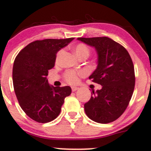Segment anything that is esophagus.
<instances>
[{
  "label": "esophagus",
  "instance_id": "1",
  "mask_svg": "<svg viewBox=\"0 0 151 151\" xmlns=\"http://www.w3.org/2000/svg\"><path fill=\"white\" fill-rule=\"evenodd\" d=\"M79 88L77 87V86H72V91L73 92H76V90H78Z\"/></svg>",
  "mask_w": 151,
  "mask_h": 151
}]
</instances>
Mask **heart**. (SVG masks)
Wrapping results in <instances>:
<instances>
[{"label": "heart", "instance_id": "obj_1", "mask_svg": "<svg viewBox=\"0 0 151 151\" xmlns=\"http://www.w3.org/2000/svg\"><path fill=\"white\" fill-rule=\"evenodd\" d=\"M75 54L79 59H86L90 55V49L86 45L83 43H78L73 48ZM64 53V50H60L57 53L56 56V61H59L61 56ZM86 75V72L83 70L76 72L74 70H68L65 73V79L68 83L74 84L78 81L79 76Z\"/></svg>", "mask_w": 151, "mask_h": 151}]
</instances>
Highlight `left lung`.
<instances>
[{
    "label": "left lung",
    "mask_w": 151,
    "mask_h": 151,
    "mask_svg": "<svg viewBox=\"0 0 151 151\" xmlns=\"http://www.w3.org/2000/svg\"><path fill=\"white\" fill-rule=\"evenodd\" d=\"M78 40L95 48L98 67L89 77L102 89L92 91L84 104L89 118L99 123H109L120 117L126 109L134 92L135 74L132 59L127 50L106 37Z\"/></svg>",
    "instance_id": "left-lung-1"
}]
</instances>
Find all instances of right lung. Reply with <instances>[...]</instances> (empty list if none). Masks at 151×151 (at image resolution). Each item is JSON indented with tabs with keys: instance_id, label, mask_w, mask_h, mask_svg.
Listing matches in <instances>:
<instances>
[{
	"instance_id": "right-lung-1",
	"label": "right lung",
	"mask_w": 151,
	"mask_h": 151,
	"mask_svg": "<svg viewBox=\"0 0 151 151\" xmlns=\"http://www.w3.org/2000/svg\"><path fill=\"white\" fill-rule=\"evenodd\" d=\"M73 39L36 40L22 49L14 59V92L22 109L34 121L45 123L56 119L65 98L71 94L69 86L49 85L47 76L54 67L57 52Z\"/></svg>"
}]
</instances>
